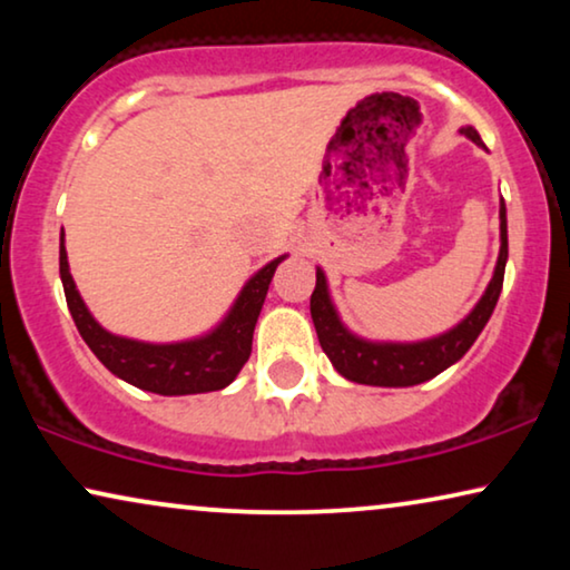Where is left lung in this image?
<instances>
[{
    "label": "left lung",
    "mask_w": 570,
    "mask_h": 570,
    "mask_svg": "<svg viewBox=\"0 0 570 570\" xmlns=\"http://www.w3.org/2000/svg\"><path fill=\"white\" fill-rule=\"evenodd\" d=\"M472 142L482 145V139L472 127H464ZM505 259H509V236H505V207L501 205V254H498L495 275L490 279L485 295L462 324L441 334V337L417 342V345H373V342L357 340L340 324L330 293H326L324 272L316 269V287L311 293V318H314L318 345L330 357L334 368L355 384L371 386H415L423 381L439 376L451 363H456L478 334L485 330L490 314H493L498 295L503 287Z\"/></svg>",
    "instance_id": "8db88e82"
}]
</instances>
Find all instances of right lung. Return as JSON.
Listing matches in <instances>:
<instances>
[{
	"instance_id": "right-lung-1",
	"label": "right lung",
	"mask_w": 570,
	"mask_h": 570,
	"mask_svg": "<svg viewBox=\"0 0 570 570\" xmlns=\"http://www.w3.org/2000/svg\"><path fill=\"white\" fill-rule=\"evenodd\" d=\"M279 262L283 259L269 262L267 267L248 279L228 318L213 334L202 340L178 342V345H147V342L108 334L90 316L80 293H77L72 275H69L65 233H61L59 244L61 285H65L67 306L75 318L77 332L82 334L88 347L114 376L163 396L217 392L238 376V371L252 355L256 318H259L262 303L267 298L272 275H275Z\"/></svg>"
}]
</instances>
